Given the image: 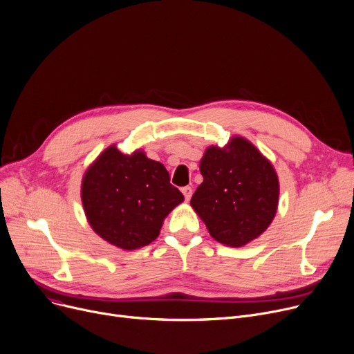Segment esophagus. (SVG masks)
I'll return each mask as SVG.
<instances>
[{"label": "esophagus", "mask_w": 354, "mask_h": 354, "mask_svg": "<svg viewBox=\"0 0 354 354\" xmlns=\"http://www.w3.org/2000/svg\"><path fill=\"white\" fill-rule=\"evenodd\" d=\"M192 192H194V191H192L191 187H183V188H182V194H183V196H185V199H187V201L191 199Z\"/></svg>", "instance_id": "1"}]
</instances>
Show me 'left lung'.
I'll return each instance as SVG.
<instances>
[{"label":"left lung","mask_w":354,"mask_h":354,"mask_svg":"<svg viewBox=\"0 0 354 354\" xmlns=\"http://www.w3.org/2000/svg\"><path fill=\"white\" fill-rule=\"evenodd\" d=\"M203 182L191 205L221 244L243 247L261 235L277 212L278 178L272 165L243 138L211 146L199 165Z\"/></svg>","instance_id":"8db88e82"}]
</instances>
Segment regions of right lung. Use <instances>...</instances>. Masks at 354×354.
Returning a JSON list of instances; mask_svg holds the SVG:
<instances>
[{"instance_id":"obj_1","label":"right lung","mask_w":354,"mask_h":354,"mask_svg":"<svg viewBox=\"0 0 354 354\" xmlns=\"http://www.w3.org/2000/svg\"><path fill=\"white\" fill-rule=\"evenodd\" d=\"M82 201L91 228L123 250L151 244L183 195L160 162L110 146L83 178Z\"/></svg>"}]
</instances>
